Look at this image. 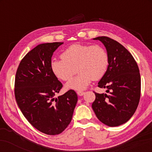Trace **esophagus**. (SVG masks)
Segmentation results:
<instances>
[{
	"mask_svg": "<svg viewBox=\"0 0 152 152\" xmlns=\"http://www.w3.org/2000/svg\"><path fill=\"white\" fill-rule=\"evenodd\" d=\"M76 93H77V94H78V96H83V94H84V92L82 91H78L76 92Z\"/></svg>",
	"mask_w": 152,
	"mask_h": 152,
	"instance_id": "1",
	"label": "esophagus"
}]
</instances>
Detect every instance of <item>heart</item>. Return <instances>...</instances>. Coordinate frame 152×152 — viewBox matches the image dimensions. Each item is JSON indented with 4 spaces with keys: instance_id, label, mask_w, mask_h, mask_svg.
Here are the masks:
<instances>
[{
    "instance_id": "b5f03b06",
    "label": "heart",
    "mask_w": 152,
    "mask_h": 152,
    "mask_svg": "<svg viewBox=\"0 0 152 152\" xmlns=\"http://www.w3.org/2000/svg\"><path fill=\"white\" fill-rule=\"evenodd\" d=\"M61 58L52 61L51 70L64 81H69L77 71L78 74L66 85L75 90L84 89L92 80L101 79L109 66L107 52L98 44L72 45L63 52Z\"/></svg>"
}]
</instances>
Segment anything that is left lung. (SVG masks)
<instances>
[{
    "instance_id": "left-lung-1",
    "label": "left lung",
    "mask_w": 152,
    "mask_h": 152,
    "mask_svg": "<svg viewBox=\"0 0 152 152\" xmlns=\"http://www.w3.org/2000/svg\"><path fill=\"white\" fill-rule=\"evenodd\" d=\"M102 41L109 56V66L99 82L107 93L94 92L92 109L96 117L109 126H118L133 116L141 96V77L134 57L125 47L106 36L94 38Z\"/></svg>"
}]
</instances>
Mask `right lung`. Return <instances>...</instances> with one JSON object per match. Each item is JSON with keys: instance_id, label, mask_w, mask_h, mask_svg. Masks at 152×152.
Listing matches in <instances>:
<instances>
[{"instance_id": "right-lung-1", "label": "right lung", "mask_w": 152, "mask_h": 152, "mask_svg": "<svg viewBox=\"0 0 152 152\" xmlns=\"http://www.w3.org/2000/svg\"><path fill=\"white\" fill-rule=\"evenodd\" d=\"M64 43L38 45L19 64L15 78V98L28 121L48 135L64 132L72 119L78 96L74 90L55 98L63 84L51 70L53 52Z\"/></svg>"}]
</instances>
